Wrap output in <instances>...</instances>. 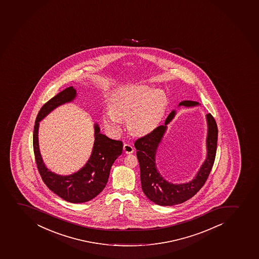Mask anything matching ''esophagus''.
<instances>
[{"mask_svg":"<svg viewBox=\"0 0 259 259\" xmlns=\"http://www.w3.org/2000/svg\"><path fill=\"white\" fill-rule=\"evenodd\" d=\"M123 150L125 154H132L134 151V148L131 144H125L123 146Z\"/></svg>","mask_w":259,"mask_h":259,"instance_id":"34e87169","label":"esophagus"}]
</instances>
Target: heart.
<instances>
[{
    "label": "heart",
    "mask_w": 259,
    "mask_h": 259,
    "mask_svg": "<svg viewBox=\"0 0 259 259\" xmlns=\"http://www.w3.org/2000/svg\"><path fill=\"white\" fill-rule=\"evenodd\" d=\"M168 99L161 89L134 85L113 94L109 108L103 115V123L109 131L117 133L126 119L129 130L144 135L155 130L165 116Z\"/></svg>",
    "instance_id": "obj_1"
}]
</instances>
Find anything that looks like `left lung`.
<instances>
[{
	"mask_svg": "<svg viewBox=\"0 0 259 259\" xmlns=\"http://www.w3.org/2000/svg\"><path fill=\"white\" fill-rule=\"evenodd\" d=\"M198 105H200L198 102L184 100L179 103V107L190 108ZM176 114V110L174 109L168 115L164 125H159L154 131L138 139L134 144L140 167L142 190L149 200L162 206L181 204L193 197L206 181L216 156L219 132L214 118L211 114H208L205 115L207 124L206 157L195 178L182 184H174L163 178L158 170L155 158L158 148L167 130V125L174 120Z\"/></svg>",
	"mask_w": 259,
	"mask_h": 259,
	"instance_id": "1",
	"label": "left lung"
}]
</instances>
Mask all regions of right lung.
I'll return each instance as SVG.
<instances>
[{
  "label": "right lung",
  "instance_id": "obj_1",
  "mask_svg": "<svg viewBox=\"0 0 259 259\" xmlns=\"http://www.w3.org/2000/svg\"><path fill=\"white\" fill-rule=\"evenodd\" d=\"M76 90L69 87L46 103L35 120L33 147L38 171L43 182L54 194L70 203H83L91 200L103 191L109 179L113 163L122 153V142L109 139L100 134L99 124H94V144L90 158L79 171L69 175H60L50 171L43 161L38 140L40 120L54 109L74 101Z\"/></svg>",
  "mask_w": 259,
  "mask_h": 259
}]
</instances>
